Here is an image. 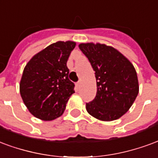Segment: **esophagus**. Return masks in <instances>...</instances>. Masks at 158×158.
<instances>
[{
	"label": "esophagus",
	"instance_id": "obj_1",
	"mask_svg": "<svg viewBox=\"0 0 158 158\" xmlns=\"http://www.w3.org/2000/svg\"><path fill=\"white\" fill-rule=\"evenodd\" d=\"M77 87H80V86H81V81H77Z\"/></svg>",
	"mask_w": 158,
	"mask_h": 158
}]
</instances>
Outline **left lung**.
<instances>
[{
  "label": "left lung",
  "mask_w": 158,
  "mask_h": 158,
  "mask_svg": "<svg viewBox=\"0 0 158 158\" xmlns=\"http://www.w3.org/2000/svg\"><path fill=\"white\" fill-rule=\"evenodd\" d=\"M95 71L97 94L86 103L89 114L103 121L120 118L130 109L139 93L134 66L117 49L105 44H80Z\"/></svg>",
  "instance_id": "8db88e82"
}]
</instances>
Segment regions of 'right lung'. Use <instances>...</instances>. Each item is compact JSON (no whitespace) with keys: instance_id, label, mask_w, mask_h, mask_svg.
<instances>
[{"instance_id":"1","label":"right lung","mask_w":158,"mask_h":158,"mask_svg":"<svg viewBox=\"0 0 158 158\" xmlns=\"http://www.w3.org/2000/svg\"><path fill=\"white\" fill-rule=\"evenodd\" d=\"M76 46L72 41L54 43L33 56L23 70L20 94L36 118L49 121L64 113L75 84L69 80L66 63Z\"/></svg>"}]
</instances>
